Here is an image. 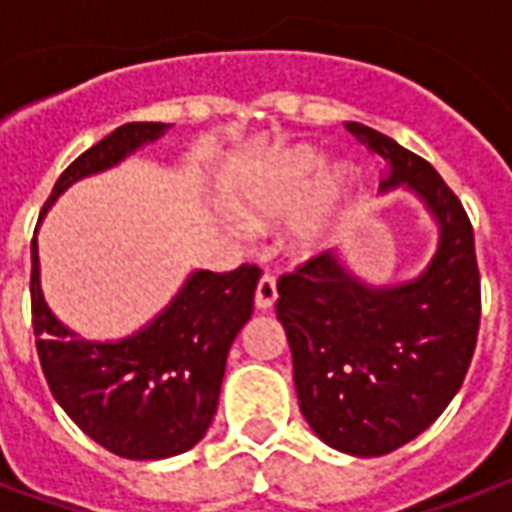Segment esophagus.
Instances as JSON below:
<instances>
[{
    "instance_id": "obj_1",
    "label": "esophagus",
    "mask_w": 512,
    "mask_h": 512,
    "mask_svg": "<svg viewBox=\"0 0 512 512\" xmlns=\"http://www.w3.org/2000/svg\"><path fill=\"white\" fill-rule=\"evenodd\" d=\"M274 301H277V282H274V277L263 274L255 290V307L260 312H266L274 307Z\"/></svg>"
}]
</instances>
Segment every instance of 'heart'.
Returning a JSON list of instances; mask_svg holds the SVG:
<instances>
[{
    "mask_svg": "<svg viewBox=\"0 0 512 512\" xmlns=\"http://www.w3.org/2000/svg\"><path fill=\"white\" fill-rule=\"evenodd\" d=\"M321 150L296 145L268 161L263 172L235 194V213L252 227L266 230L285 219V246L290 255H323L337 241L356 191V172L345 161L324 164Z\"/></svg>",
    "mask_w": 512,
    "mask_h": 512,
    "instance_id": "obj_1",
    "label": "heart"
}]
</instances>
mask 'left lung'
Masks as SVG:
<instances>
[{
    "label": "left lung",
    "mask_w": 512,
    "mask_h": 512,
    "mask_svg": "<svg viewBox=\"0 0 512 512\" xmlns=\"http://www.w3.org/2000/svg\"><path fill=\"white\" fill-rule=\"evenodd\" d=\"M345 131L384 158L378 194L422 202L436 249L419 274L378 285L326 252L279 279L277 318L307 425L334 450L376 458L417 439L458 395L480 329V274L469 216L439 172L362 123Z\"/></svg>",
    "instance_id": "1"
}]
</instances>
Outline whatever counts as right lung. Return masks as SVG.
Here are the masks:
<instances>
[{
    "label": "right lung",
    "instance_id": "add662e5",
    "mask_svg": "<svg viewBox=\"0 0 512 512\" xmlns=\"http://www.w3.org/2000/svg\"><path fill=\"white\" fill-rule=\"evenodd\" d=\"M167 123H126L73 161L54 183L43 216L73 183L120 167L167 134ZM38 222V227H40ZM260 268L230 274L194 268L167 307L117 340H87L54 315L32 238V329L54 400L104 450L161 461L191 450L211 428L230 345L252 318Z\"/></svg>",
    "mask_w": 512,
    "mask_h": 512
}]
</instances>
